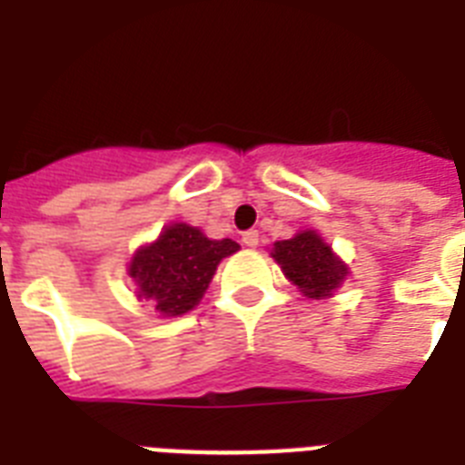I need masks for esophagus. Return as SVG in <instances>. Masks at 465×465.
<instances>
[{"mask_svg":"<svg viewBox=\"0 0 465 465\" xmlns=\"http://www.w3.org/2000/svg\"><path fill=\"white\" fill-rule=\"evenodd\" d=\"M242 242H244V247L254 249L256 244H259V232H256V230H247V232L242 235Z\"/></svg>","mask_w":465,"mask_h":465,"instance_id":"obj_1","label":"esophagus"}]
</instances>
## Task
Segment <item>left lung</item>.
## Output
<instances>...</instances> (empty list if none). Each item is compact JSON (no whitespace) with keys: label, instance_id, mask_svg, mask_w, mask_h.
Here are the masks:
<instances>
[{"label":"left lung","instance_id":"1","mask_svg":"<svg viewBox=\"0 0 465 465\" xmlns=\"http://www.w3.org/2000/svg\"><path fill=\"white\" fill-rule=\"evenodd\" d=\"M271 256L306 299H330L349 275L347 263L318 230H299L290 240L273 242Z\"/></svg>","mask_w":465,"mask_h":465}]
</instances>
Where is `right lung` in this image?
<instances>
[{"label":"right lung","instance_id":"1","mask_svg":"<svg viewBox=\"0 0 465 465\" xmlns=\"http://www.w3.org/2000/svg\"><path fill=\"white\" fill-rule=\"evenodd\" d=\"M237 249L230 237L211 240L194 225H163L161 235L137 247L128 261L135 297L154 306L159 318L185 316L202 302L218 263Z\"/></svg>","mask_w":465,"mask_h":465}]
</instances>
